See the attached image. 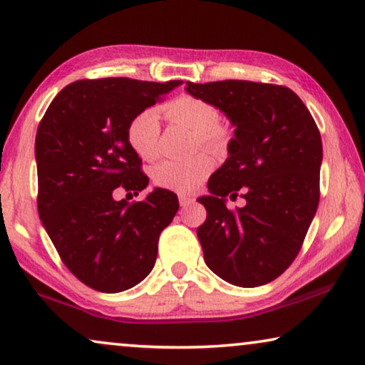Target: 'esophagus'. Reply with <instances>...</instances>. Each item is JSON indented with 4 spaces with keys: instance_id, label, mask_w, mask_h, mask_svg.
<instances>
[{
    "instance_id": "34e87169",
    "label": "esophagus",
    "mask_w": 365,
    "mask_h": 365,
    "mask_svg": "<svg viewBox=\"0 0 365 365\" xmlns=\"http://www.w3.org/2000/svg\"><path fill=\"white\" fill-rule=\"evenodd\" d=\"M194 201H196V199H194V196H189V194H179V204H181L182 207L191 206Z\"/></svg>"
}]
</instances>
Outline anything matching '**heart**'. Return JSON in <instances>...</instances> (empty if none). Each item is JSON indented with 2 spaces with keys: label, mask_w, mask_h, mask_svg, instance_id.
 I'll return each instance as SVG.
<instances>
[{
  "label": "heart",
  "mask_w": 365,
  "mask_h": 365,
  "mask_svg": "<svg viewBox=\"0 0 365 365\" xmlns=\"http://www.w3.org/2000/svg\"><path fill=\"white\" fill-rule=\"evenodd\" d=\"M168 123L179 124L194 133V146L221 151L227 146L229 134L219 121L217 108L201 98L182 94L161 106ZM159 119L153 109L139 113L128 126L129 146L139 158L153 161L159 153ZM214 166L211 156L197 154L187 161H164L153 171L156 186L176 192H191L201 184Z\"/></svg>",
  "instance_id": "obj_1"
}]
</instances>
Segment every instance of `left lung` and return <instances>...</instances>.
<instances>
[{"label":"left lung","instance_id":"obj_1","mask_svg":"<svg viewBox=\"0 0 365 365\" xmlns=\"http://www.w3.org/2000/svg\"><path fill=\"white\" fill-rule=\"evenodd\" d=\"M186 91L214 104L232 123L229 158L209 179L207 217L197 227L204 261L239 287L281 276L301 251L319 206L322 141L317 124L292 89L277 84L187 81ZM247 199L231 212L229 195Z\"/></svg>","mask_w":365,"mask_h":365}]
</instances>
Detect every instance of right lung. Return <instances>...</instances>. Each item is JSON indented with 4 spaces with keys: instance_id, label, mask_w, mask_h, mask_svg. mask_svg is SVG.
Listing matches in <instances>:
<instances>
[{
    "instance_id": "add662e5",
    "label": "right lung",
    "mask_w": 365,
    "mask_h": 365,
    "mask_svg": "<svg viewBox=\"0 0 365 365\" xmlns=\"http://www.w3.org/2000/svg\"><path fill=\"white\" fill-rule=\"evenodd\" d=\"M181 83L79 79L58 93L39 123V217L64 266L94 291L141 282L156 262L159 234L176 216L178 196L166 189L133 204L113 192L148 186L128 126Z\"/></svg>"
}]
</instances>
